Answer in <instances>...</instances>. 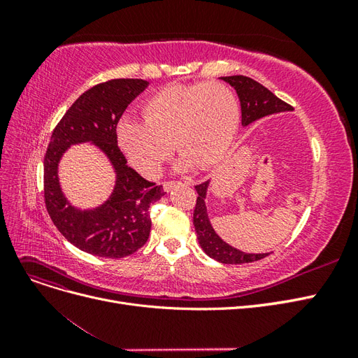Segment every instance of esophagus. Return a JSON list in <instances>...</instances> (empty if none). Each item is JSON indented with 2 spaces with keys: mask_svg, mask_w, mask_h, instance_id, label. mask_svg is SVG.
<instances>
[{
  "mask_svg": "<svg viewBox=\"0 0 358 358\" xmlns=\"http://www.w3.org/2000/svg\"><path fill=\"white\" fill-rule=\"evenodd\" d=\"M180 182H173V180H169V182H164V185H162V188H164V191H171L175 187H178Z\"/></svg>",
  "mask_w": 358,
  "mask_h": 358,
  "instance_id": "1",
  "label": "esophagus"
}]
</instances>
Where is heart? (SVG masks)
I'll return each mask as SVG.
<instances>
[{
	"mask_svg": "<svg viewBox=\"0 0 358 358\" xmlns=\"http://www.w3.org/2000/svg\"><path fill=\"white\" fill-rule=\"evenodd\" d=\"M142 115L143 121H119L117 145L140 175L157 178L173 146L182 154L178 170L213 166L236 134L241 110L229 86L199 82L166 86L143 103Z\"/></svg>",
	"mask_w": 358,
	"mask_h": 358,
	"instance_id": "heart-1",
	"label": "heart"
}]
</instances>
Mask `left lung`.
Returning <instances> with one entry per match:
<instances>
[{"instance_id":"left-lung-1","label":"left lung","mask_w":358,"mask_h":358,"mask_svg":"<svg viewBox=\"0 0 358 358\" xmlns=\"http://www.w3.org/2000/svg\"><path fill=\"white\" fill-rule=\"evenodd\" d=\"M224 82L230 83L237 92L241 101L242 110V125L248 127L258 119L268 115H275L280 112H289L292 107L285 101L279 100L278 96L270 92L262 83L255 82L246 76H225L221 78ZM210 180H206L200 185H196L199 194L196 209H194V227H196L197 239L203 251L210 258L216 259L222 264H243L252 263L257 259H262L268 254H246L239 251L229 243H225L221 237L215 233L213 227L209 221L208 208H206V196H208Z\"/></svg>"}]
</instances>
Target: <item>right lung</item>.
Returning a JSON list of instances; mask_svg holds the SVG:
<instances>
[{
    "label": "right lung",
    "mask_w": 358,
    "mask_h": 358,
    "mask_svg": "<svg viewBox=\"0 0 358 358\" xmlns=\"http://www.w3.org/2000/svg\"><path fill=\"white\" fill-rule=\"evenodd\" d=\"M142 79H113L83 92L55 127L45 155V203L59 233L80 251L122 258L142 248L150 233L149 208L164 191L127 166L117 148L116 125L136 96L148 88ZM92 143L111 161L115 187L99 208L82 211L63 196L57 166L71 144Z\"/></svg>",
    "instance_id": "right-lung-1"
}]
</instances>
